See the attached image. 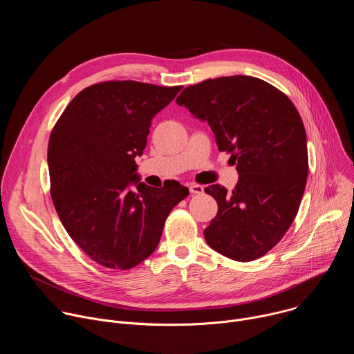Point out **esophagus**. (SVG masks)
<instances>
[{
	"label": "esophagus",
	"instance_id": "obj_1",
	"mask_svg": "<svg viewBox=\"0 0 354 354\" xmlns=\"http://www.w3.org/2000/svg\"><path fill=\"white\" fill-rule=\"evenodd\" d=\"M189 190H190V194H201L205 192V187L201 185H197V183H190Z\"/></svg>",
	"mask_w": 354,
	"mask_h": 354
}]
</instances>
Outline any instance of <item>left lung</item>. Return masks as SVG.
<instances>
[{
    "mask_svg": "<svg viewBox=\"0 0 354 354\" xmlns=\"http://www.w3.org/2000/svg\"><path fill=\"white\" fill-rule=\"evenodd\" d=\"M176 104L209 123L239 174L231 192L205 189L218 205L206 242L238 262L266 255L294 221L307 183V134L298 111L281 91L249 75L190 85Z\"/></svg>",
    "mask_w": 354,
    "mask_h": 354,
    "instance_id": "8db88e82",
    "label": "left lung"
}]
</instances>
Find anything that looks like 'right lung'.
Wrapping results in <instances>:
<instances>
[{"instance_id":"add662e5","label":"right lung","mask_w":354,"mask_h":354,"mask_svg":"<svg viewBox=\"0 0 354 354\" xmlns=\"http://www.w3.org/2000/svg\"><path fill=\"white\" fill-rule=\"evenodd\" d=\"M180 89L138 81L93 84L71 100L50 134L56 212L73 241L105 268L126 270L147 259L171 210L189 194L175 180L161 189L140 182L134 161L147 145L151 120Z\"/></svg>"}]
</instances>
